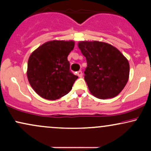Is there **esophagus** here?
Wrapping results in <instances>:
<instances>
[{"label": "esophagus", "mask_w": 151, "mask_h": 151, "mask_svg": "<svg viewBox=\"0 0 151 151\" xmlns=\"http://www.w3.org/2000/svg\"><path fill=\"white\" fill-rule=\"evenodd\" d=\"M82 75H83L82 72H81V70L78 71V72H77V76H78V77H82Z\"/></svg>", "instance_id": "obj_1"}]
</instances>
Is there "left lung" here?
I'll return each instance as SVG.
<instances>
[{"label":"left lung","instance_id":"left-lung-1","mask_svg":"<svg viewBox=\"0 0 151 151\" xmlns=\"http://www.w3.org/2000/svg\"><path fill=\"white\" fill-rule=\"evenodd\" d=\"M78 47L86 58L84 80L90 93L101 99L114 98L129 78L128 60L117 48L99 41H80Z\"/></svg>","mask_w":151,"mask_h":151}]
</instances>
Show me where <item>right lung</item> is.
Instances as JSON below:
<instances>
[{
  "label": "right lung",
  "instance_id": "right-lung-1",
  "mask_svg": "<svg viewBox=\"0 0 151 151\" xmlns=\"http://www.w3.org/2000/svg\"><path fill=\"white\" fill-rule=\"evenodd\" d=\"M74 47L73 40H52L30 55L27 77L30 86L41 97L54 101L71 91L78 78L70 72L67 60Z\"/></svg>",
  "mask_w": 151,
  "mask_h": 151
}]
</instances>
